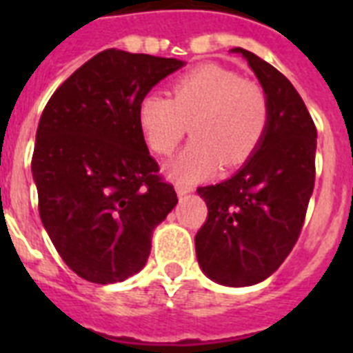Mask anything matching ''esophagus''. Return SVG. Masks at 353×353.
Listing matches in <instances>:
<instances>
[{
	"mask_svg": "<svg viewBox=\"0 0 353 353\" xmlns=\"http://www.w3.org/2000/svg\"><path fill=\"white\" fill-rule=\"evenodd\" d=\"M176 192L179 198H183V196H187L188 192H192V187H190V185H185V183H177Z\"/></svg>",
	"mask_w": 353,
	"mask_h": 353,
	"instance_id": "obj_1",
	"label": "esophagus"
}]
</instances>
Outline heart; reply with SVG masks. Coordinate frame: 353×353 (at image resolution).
<instances>
[{
    "mask_svg": "<svg viewBox=\"0 0 353 353\" xmlns=\"http://www.w3.org/2000/svg\"><path fill=\"white\" fill-rule=\"evenodd\" d=\"M170 97L146 93L139 102V124L159 155L172 154L190 124L194 141L170 163L179 181H198L220 165L245 163L265 137L268 93L231 69L199 65L172 82Z\"/></svg>",
    "mask_w": 353,
    "mask_h": 353,
    "instance_id": "heart-1",
    "label": "heart"
}]
</instances>
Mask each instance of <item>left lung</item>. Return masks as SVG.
I'll return each mask as SVG.
<instances>
[{"label":"left lung","instance_id":"left-lung-1","mask_svg":"<svg viewBox=\"0 0 353 353\" xmlns=\"http://www.w3.org/2000/svg\"><path fill=\"white\" fill-rule=\"evenodd\" d=\"M269 99L262 144L227 181L199 187L209 214L196 234L203 273L243 288L280 268L304 225L315 185L317 128L290 80L254 52L234 47Z\"/></svg>","mask_w":353,"mask_h":353}]
</instances>
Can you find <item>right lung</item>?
<instances>
[{"instance_id": "add662e5", "label": "right lung", "mask_w": 353, "mask_h": 353, "mask_svg": "<svg viewBox=\"0 0 353 353\" xmlns=\"http://www.w3.org/2000/svg\"><path fill=\"white\" fill-rule=\"evenodd\" d=\"M176 58L106 49L47 102L32 177L41 223L62 260L93 284L144 268L152 232L177 203L139 124V102L183 68Z\"/></svg>"}]
</instances>
